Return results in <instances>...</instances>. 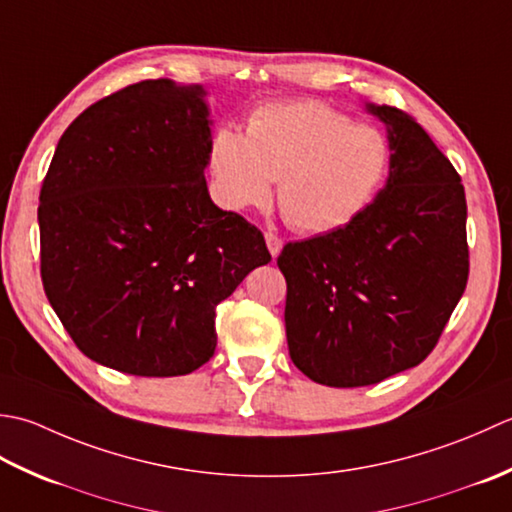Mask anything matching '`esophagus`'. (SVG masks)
Listing matches in <instances>:
<instances>
[{"mask_svg":"<svg viewBox=\"0 0 512 512\" xmlns=\"http://www.w3.org/2000/svg\"><path fill=\"white\" fill-rule=\"evenodd\" d=\"M265 243H267L271 258H276L280 254V249H283V241H280V238L276 234H271V232L265 234Z\"/></svg>","mask_w":512,"mask_h":512,"instance_id":"esophagus-1","label":"esophagus"}]
</instances>
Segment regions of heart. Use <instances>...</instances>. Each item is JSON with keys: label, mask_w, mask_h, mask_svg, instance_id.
<instances>
[{"label": "heart", "mask_w": 512, "mask_h": 512, "mask_svg": "<svg viewBox=\"0 0 512 512\" xmlns=\"http://www.w3.org/2000/svg\"><path fill=\"white\" fill-rule=\"evenodd\" d=\"M207 165L227 210L263 205L278 181V205L302 234H327L356 218L378 190L389 145L373 125L320 101L260 106L247 134L232 125L214 132Z\"/></svg>", "instance_id": "obj_1"}]
</instances>
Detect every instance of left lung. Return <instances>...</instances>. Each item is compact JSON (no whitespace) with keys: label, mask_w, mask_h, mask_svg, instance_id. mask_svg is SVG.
Returning <instances> with one entry per match:
<instances>
[{"label":"left lung","mask_w":512,"mask_h":512,"mask_svg":"<svg viewBox=\"0 0 512 512\" xmlns=\"http://www.w3.org/2000/svg\"><path fill=\"white\" fill-rule=\"evenodd\" d=\"M364 110L387 128V183L351 223L278 256L289 356L325 387H367L417 367L468 280L460 174L409 114Z\"/></svg>","instance_id":"left-lung-1"}]
</instances>
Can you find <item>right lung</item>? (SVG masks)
<instances>
[{
	"instance_id": "obj_1",
	"label": "right lung",
	"mask_w": 512,
	"mask_h": 512,
	"mask_svg": "<svg viewBox=\"0 0 512 512\" xmlns=\"http://www.w3.org/2000/svg\"><path fill=\"white\" fill-rule=\"evenodd\" d=\"M207 90L150 79L83 110L39 194L41 280L77 347L145 378L216 349V305L267 265L265 238L207 192Z\"/></svg>"
}]
</instances>
